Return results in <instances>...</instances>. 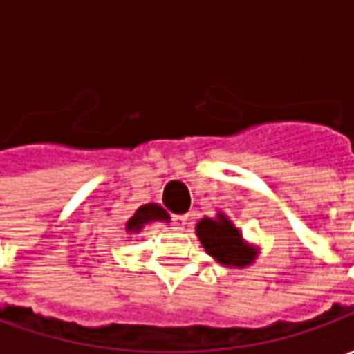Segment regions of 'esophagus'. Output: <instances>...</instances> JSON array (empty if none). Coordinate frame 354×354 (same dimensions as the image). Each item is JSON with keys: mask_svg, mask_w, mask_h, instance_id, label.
Here are the masks:
<instances>
[{"mask_svg": "<svg viewBox=\"0 0 354 354\" xmlns=\"http://www.w3.org/2000/svg\"><path fill=\"white\" fill-rule=\"evenodd\" d=\"M172 225L174 230H184L187 225V216H172Z\"/></svg>", "mask_w": 354, "mask_h": 354, "instance_id": "obj_1", "label": "esophagus"}]
</instances>
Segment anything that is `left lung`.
<instances>
[{"label": "left lung", "mask_w": 354, "mask_h": 354, "mask_svg": "<svg viewBox=\"0 0 354 354\" xmlns=\"http://www.w3.org/2000/svg\"><path fill=\"white\" fill-rule=\"evenodd\" d=\"M195 231H197V237L207 254H210L222 266L245 267L256 260L258 248L248 245L243 239V233L222 212L216 216L214 220L203 218L197 223Z\"/></svg>", "instance_id": "left-lung-1"}]
</instances>
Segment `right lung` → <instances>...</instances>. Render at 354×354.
Wrapping results in <instances>:
<instances>
[{"label":"right lung","mask_w":354,"mask_h":354,"mask_svg":"<svg viewBox=\"0 0 354 354\" xmlns=\"http://www.w3.org/2000/svg\"><path fill=\"white\" fill-rule=\"evenodd\" d=\"M170 216L167 214V210L155 203L149 205H142V207L134 212L131 220L127 222V231L129 233H140V230L149 222H169Z\"/></svg>","instance_id":"right-lung-1"}]
</instances>
